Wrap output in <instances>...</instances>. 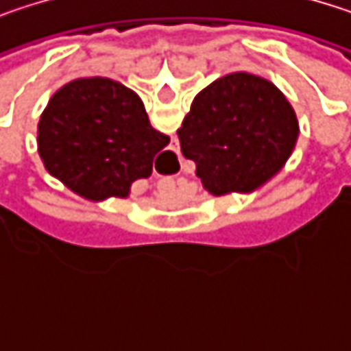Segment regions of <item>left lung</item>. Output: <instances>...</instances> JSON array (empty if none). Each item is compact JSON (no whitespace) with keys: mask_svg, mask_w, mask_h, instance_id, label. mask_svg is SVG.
<instances>
[{"mask_svg":"<svg viewBox=\"0 0 351 351\" xmlns=\"http://www.w3.org/2000/svg\"><path fill=\"white\" fill-rule=\"evenodd\" d=\"M176 134L203 186L219 197L254 191L276 175L295 148L299 123L270 81L232 73L193 99Z\"/></svg>","mask_w":351,"mask_h":351,"instance_id":"obj_1","label":"left lung"}]
</instances>
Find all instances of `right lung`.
<instances>
[{"instance_id": "1", "label": "right lung", "mask_w": 351, "mask_h": 351, "mask_svg": "<svg viewBox=\"0 0 351 351\" xmlns=\"http://www.w3.org/2000/svg\"><path fill=\"white\" fill-rule=\"evenodd\" d=\"M171 142L154 130L142 99L117 81L91 77L58 89L38 123V152L50 175L87 199L128 197L152 175Z\"/></svg>"}]
</instances>
